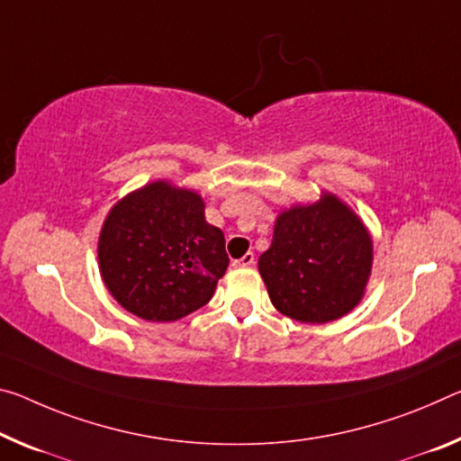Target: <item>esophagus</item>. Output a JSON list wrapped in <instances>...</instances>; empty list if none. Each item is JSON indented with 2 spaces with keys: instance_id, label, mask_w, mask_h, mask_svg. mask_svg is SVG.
Returning a JSON list of instances; mask_svg holds the SVG:
<instances>
[{
  "instance_id": "1",
  "label": "esophagus",
  "mask_w": 461,
  "mask_h": 461,
  "mask_svg": "<svg viewBox=\"0 0 461 461\" xmlns=\"http://www.w3.org/2000/svg\"><path fill=\"white\" fill-rule=\"evenodd\" d=\"M254 254L252 252H246L242 258H238V260H233V267H252L254 265Z\"/></svg>"
}]
</instances>
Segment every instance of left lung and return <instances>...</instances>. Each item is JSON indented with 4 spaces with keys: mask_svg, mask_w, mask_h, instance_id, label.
<instances>
[{
    "mask_svg": "<svg viewBox=\"0 0 461 461\" xmlns=\"http://www.w3.org/2000/svg\"><path fill=\"white\" fill-rule=\"evenodd\" d=\"M374 246L361 219L334 194L283 211L258 258L268 297L285 316L326 324L361 302Z\"/></svg>",
    "mask_w": 461,
    "mask_h": 461,
    "instance_id": "left-lung-1",
    "label": "left lung"
}]
</instances>
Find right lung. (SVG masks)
<instances>
[{"label":"right lung","mask_w":461,"mask_h":461,"mask_svg":"<svg viewBox=\"0 0 461 461\" xmlns=\"http://www.w3.org/2000/svg\"><path fill=\"white\" fill-rule=\"evenodd\" d=\"M100 273L127 312L174 322L203 308L230 265L223 231L196 193L153 182L116 203L102 225Z\"/></svg>","instance_id":"1"}]
</instances>
